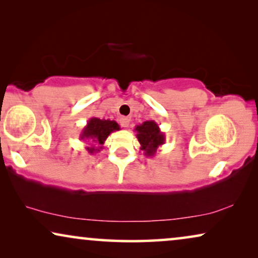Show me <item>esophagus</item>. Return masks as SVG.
Masks as SVG:
<instances>
[{
    "instance_id": "1",
    "label": "esophagus",
    "mask_w": 258,
    "mask_h": 258,
    "mask_svg": "<svg viewBox=\"0 0 258 258\" xmlns=\"http://www.w3.org/2000/svg\"><path fill=\"white\" fill-rule=\"evenodd\" d=\"M130 123V118L128 117H121L119 118V124H121L123 128H128Z\"/></svg>"
}]
</instances>
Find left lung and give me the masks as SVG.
I'll return each mask as SVG.
<instances>
[{
	"label": "left lung",
	"mask_w": 258,
	"mask_h": 258,
	"mask_svg": "<svg viewBox=\"0 0 258 258\" xmlns=\"http://www.w3.org/2000/svg\"><path fill=\"white\" fill-rule=\"evenodd\" d=\"M136 137L141 144V150L144 155L154 157L165 142V134L161 132L160 126L155 121H146L142 124L136 125Z\"/></svg>",
	"instance_id": "8db88e82"
}]
</instances>
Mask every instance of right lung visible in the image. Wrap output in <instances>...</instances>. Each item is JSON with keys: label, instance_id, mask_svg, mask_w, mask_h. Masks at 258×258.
I'll use <instances>...</instances> for the list:
<instances>
[{"label": "right lung", "instance_id": "1", "mask_svg": "<svg viewBox=\"0 0 258 258\" xmlns=\"http://www.w3.org/2000/svg\"><path fill=\"white\" fill-rule=\"evenodd\" d=\"M117 130H119V125L115 121L91 117L87 122V125L82 129V132H81L80 140L91 142L89 143L90 147H86V149L88 150V153L93 155L100 153L108 136L111 133L117 132Z\"/></svg>", "mask_w": 258, "mask_h": 258}]
</instances>
